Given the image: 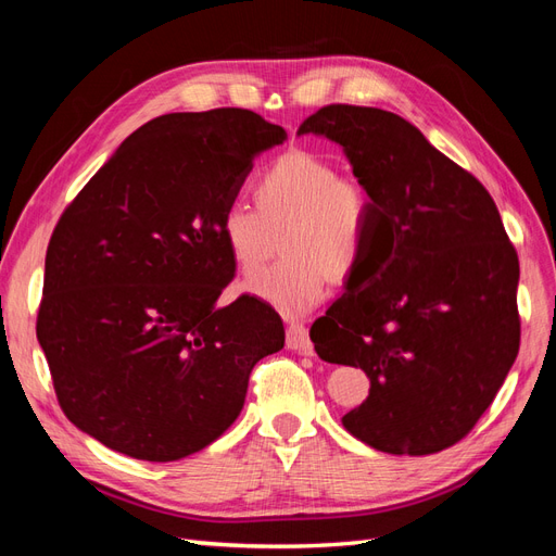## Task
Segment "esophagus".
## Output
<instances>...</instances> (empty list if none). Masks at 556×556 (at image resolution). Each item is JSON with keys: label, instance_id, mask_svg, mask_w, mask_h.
<instances>
[{"label": "esophagus", "instance_id": "esophagus-1", "mask_svg": "<svg viewBox=\"0 0 556 556\" xmlns=\"http://www.w3.org/2000/svg\"><path fill=\"white\" fill-rule=\"evenodd\" d=\"M288 348L299 352V355H313V341L308 336V327L304 323L288 325Z\"/></svg>", "mask_w": 556, "mask_h": 556}]
</instances>
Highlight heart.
I'll return each instance as SVG.
<instances>
[{"mask_svg":"<svg viewBox=\"0 0 556 556\" xmlns=\"http://www.w3.org/2000/svg\"><path fill=\"white\" fill-rule=\"evenodd\" d=\"M255 206L231 204L220 233L243 276L268 262L282 231L285 260L245 282V290L282 315H304L329 290L331 276L359 268L371 237L376 204L359 178L339 176V166L308 150H288L257 176Z\"/></svg>","mask_w":556,"mask_h":556,"instance_id":"1","label":"heart"}]
</instances>
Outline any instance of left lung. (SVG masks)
I'll use <instances>...</instances> for the list:
<instances>
[{
    "label": "left lung",
    "instance_id": "obj_1",
    "mask_svg": "<svg viewBox=\"0 0 556 556\" xmlns=\"http://www.w3.org/2000/svg\"><path fill=\"white\" fill-rule=\"evenodd\" d=\"M299 134L343 146L376 204L364 262L311 327L319 359L371 380L343 427L387 454L459 443L519 352V260L492 194L390 111L329 104Z\"/></svg>",
    "mask_w": 556,
    "mask_h": 556
}]
</instances>
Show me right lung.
<instances>
[{"label": "right lung", "instance_id": "obj_1", "mask_svg": "<svg viewBox=\"0 0 556 556\" xmlns=\"http://www.w3.org/2000/svg\"><path fill=\"white\" fill-rule=\"evenodd\" d=\"M288 139L248 109L166 113L123 141L46 250L37 339L60 408L143 462L204 450L239 417L250 371L285 345L280 315L243 294L223 213L262 150Z\"/></svg>", "mask_w": 556, "mask_h": 556}]
</instances>
